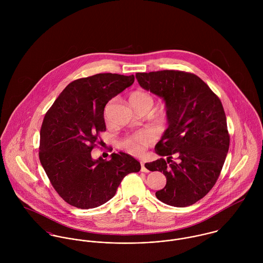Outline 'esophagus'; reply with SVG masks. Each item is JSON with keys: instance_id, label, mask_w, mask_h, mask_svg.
<instances>
[{"instance_id": "1", "label": "esophagus", "mask_w": 263, "mask_h": 263, "mask_svg": "<svg viewBox=\"0 0 263 263\" xmlns=\"http://www.w3.org/2000/svg\"><path fill=\"white\" fill-rule=\"evenodd\" d=\"M141 171H142V172H146V173H147V172H149V170L147 169V167H146L145 163H143V162L141 163Z\"/></svg>"}]
</instances>
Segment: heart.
Here are the masks:
<instances>
[{"label":"heart","mask_w":263,"mask_h":263,"mask_svg":"<svg viewBox=\"0 0 263 263\" xmlns=\"http://www.w3.org/2000/svg\"><path fill=\"white\" fill-rule=\"evenodd\" d=\"M143 100H148V101L153 102L150 95L145 92H142V91H137V92L133 93L129 97L130 104L136 101H143ZM152 140H153V138L149 133L140 132V133H137V134L133 135L132 137L123 140L121 143V146L125 150L128 151L129 153H132L134 155H142L150 146Z\"/></svg>","instance_id":"b5f03b06"}]
</instances>
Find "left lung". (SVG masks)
<instances>
[{"instance_id":"obj_1","label":"left lung","mask_w":263,"mask_h":263,"mask_svg":"<svg viewBox=\"0 0 263 263\" xmlns=\"http://www.w3.org/2000/svg\"><path fill=\"white\" fill-rule=\"evenodd\" d=\"M136 78L165 102L168 127L155 147L161 158L145 164L166 176L165 187L156 196L172 206L191 205L216 184L225 163L230 137L222 102L194 74L165 70L137 73Z\"/></svg>"}]
</instances>
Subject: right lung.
<instances>
[{"mask_svg": "<svg viewBox=\"0 0 263 263\" xmlns=\"http://www.w3.org/2000/svg\"><path fill=\"white\" fill-rule=\"evenodd\" d=\"M135 76L97 74L70 83L46 112L41 129L39 160L53 188L78 209L97 208L115 195L125 175L141 164L128 154L94 160L91 151L106 129L104 107L132 86Z\"/></svg>", "mask_w": 263, "mask_h": 263, "instance_id": "add662e5", "label": "right lung"}]
</instances>
